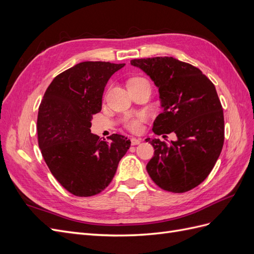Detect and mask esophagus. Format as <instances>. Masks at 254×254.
<instances>
[{"label":"esophagus","instance_id":"esophagus-1","mask_svg":"<svg viewBox=\"0 0 254 254\" xmlns=\"http://www.w3.org/2000/svg\"><path fill=\"white\" fill-rule=\"evenodd\" d=\"M130 141H131V145L132 146L139 145L141 143V139H136V137H131V139H130Z\"/></svg>","mask_w":254,"mask_h":254}]
</instances>
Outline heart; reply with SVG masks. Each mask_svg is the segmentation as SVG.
<instances>
[{
    "instance_id": "obj_1",
    "label": "heart",
    "mask_w": 254,
    "mask_h": 254,
    "mask_svg": "<svg viewBox=\"0 0 254 254\" xmlns=\"http://www.w3.org/2000/svg\"><path fill=\"white\" fill-rule=\"evenodd\" d=\"M139 79H143V78H134L131 79L132 80H139ZM146 121V117L145 114H136L134 117H129L125 120V127L126 129H128L129 131H131L133 133H137L141 132V130L143 129V123Z\"/></svg>"
}]
</instances>
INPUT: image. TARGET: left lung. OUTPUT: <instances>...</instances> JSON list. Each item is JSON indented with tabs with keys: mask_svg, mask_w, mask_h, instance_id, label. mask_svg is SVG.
<instances>
[{
	"mask_svg": "<svg viewBox=\"0 0 254 254\" xmlns=\"http://www.w3.org/2000/svg\"><path fill=\"white\" fill-rule=\"evenodd\" d=\"M159 88L164 108L153 122L158 135L176 133L170 144L147 139L155 155L146 166L159 188L186 193L204 181L216 163L225 140L224 111L213 82L190 64L173 57L130 61Z\"/></svg>",
	"mask_w": 254,
	"mask_h": 254,
	"instance_id": "obj_1",
	"label": "left lung"
}]
</instances>
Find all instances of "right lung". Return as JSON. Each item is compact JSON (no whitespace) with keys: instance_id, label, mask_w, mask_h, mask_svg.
<instances>
[{"instance_id":"right-lung-1","label":"right lung","mask_w":254,"mask_h":254,"mask_svg":"<svg viewBox=\"0 0 254 254\" xmlns=\"http://www.w3.org/2000/svg\"><path fill=\"white\" fill-rule=\"evenodd\" d=\"M125 64L84 61L53 79L39 106L38 144L52 175L78 197L101 193L112 181L130 147L122 134L102 141L91 120L102 110L107 82Z\"/></svg>"}]
</instances>
